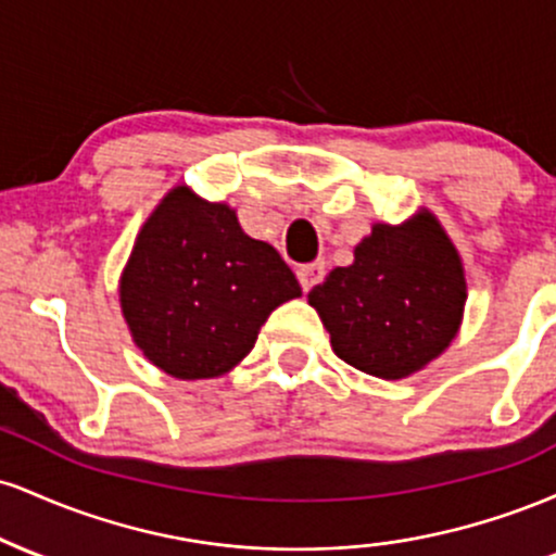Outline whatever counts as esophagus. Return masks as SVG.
Returning <instances> with one entry per match:
<instances>
[{"mask_svg": "<svg viewBox=\"0 0 556 556\" xmlns=\"http://www.w3.org/2000/svg\"><path fill=\"white\" fill-rule=\"evenodd\" d=\"M324 279V264H305V266H298V282L303 287L305 292L311 290V287L318 285Z\"/></svg>", "mask_w": 556, "mask_h": 556, "instance_id": "esophagus-1", "label": "esophagus"}]
</instances>
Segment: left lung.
<instances>
[{"label":"left lung","mask_w":556,"mask_h":556,"mask_svg":"<svg viewBox=\"0 0 556 556\" xmlns=\"http://www.w3.org/2000/svg\"><path fill=\"white\" fill-rule=\"evenodd\" d=\"M463 261L437 216L374 225L350 266L308 292L331 350L379 379H405L444 353L463 321Z\"/></svg>","instance_id":"1"}]
</instances>
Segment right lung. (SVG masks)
<instances>
[{
	"mask_svg": "<svg viewBox=\"0 0 556 556\" xmlns=\"http://www.w3.org/2000/svg\"><path fill=\"white\" fill-rule=\"evenodd\" d=\"M300 298L282 256L227 203L177 185L140 227L119 279L132 342L175 379H214L253 350L277 305Z\"/></svg>",
	"mask_w": 556,
	"mask_h": 556,
	"instance_id": "1",
	"label": "right lung"
}]
</instances>
